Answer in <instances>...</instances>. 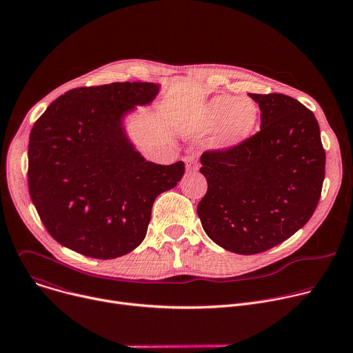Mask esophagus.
<instances>
[{
    "instance_id": "esophagus-1",
    "label": "esophagus",
    "mask_w": 353,
    "mask_h": 353,
    "mask_svg": "<svg viewBox=\"0 0 353 353\" xmlns=\"http://www.w3.org/2000/svg\"><path fill=\"white\" fill-rule=\"evenodd\" d=\"M184 161H185V170H187L188 173L198 170V162H196V158H195L194 155L185 157Z\"/></svg>"
}]
</instances>
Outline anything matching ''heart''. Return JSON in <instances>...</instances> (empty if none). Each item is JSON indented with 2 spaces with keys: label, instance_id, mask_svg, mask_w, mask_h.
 Masks as SVG:
<instances>
[{
  "label": "heart",
  "instance_id": "heart-1",
  "mask_svg": "<svg viewBox=\"0 0 353 353\" xmlns=\"http://www.w3.org/2000/svg\"><path fill=\"white\" fill-rule=\"evenodd\" d=\"M259 121V108L250 99L216 94L199 112L194 124L196 135L214 134V148L232 150L253 135Z\"/></svg>",
  "mask_w": 353,
  "mask_h": 353
}]
</instances>
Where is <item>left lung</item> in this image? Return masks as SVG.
Segmentation results:
<instances>
[{
	"mask_svg": "<svg viewBox=\"0 0 353 353\" xmlns=\"http://www.w3.org/2000/svg\"><path fill=\"white\" fill-rule=\"evenodd\" d=\"M250 97L261 110L260 131L232 150L203 154L199 172L208 191L196 208L208 237L243 256L263 253L303 228L325 174L313 112L282 93Z\"/></svg>",
	"mask_w": 353,
	"mask_h": 353,
	"instance_id": "obj_1",
	"label": "left lung"
}]
</instances>
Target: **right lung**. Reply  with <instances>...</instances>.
I'll return each mask as SVG.
<instances>
[{
	"label": "right lung",
	"instance_id": "1",
	"mask_svg": "<svg viewBox=\"0 0 353 353\" xmlns=\"http://www.w3.org/2000/svg\"><path fill=\"white\" fill-rule=\"evenodd\" d=\"M161 90L152 82H114L65 92L34 123L28 149L29 194L61 245L110 260L146 236L157 196L177 185L184 163L146 161L124 120Z\"/></svg>",
	"mask_w": 353,
	"mask_h": 353
}]
</instances>
